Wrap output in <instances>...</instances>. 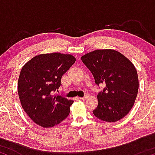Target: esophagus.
<instances>
[{"mask_svg":"<svg viewBox=\"0 0 155 155\" xmlns=\"http://www.w3.org/2000/svg\"><path fill=\"white\" fill-rule=\"evenodd\" d=\"M88 97H89L88 95H85L84 97H79V98L80 99V100H86V99L88 98Z\"/></svg>","mask_w":155,"mask_h":155,"instance_id":"1","label":"esophagus"}]
</instances>
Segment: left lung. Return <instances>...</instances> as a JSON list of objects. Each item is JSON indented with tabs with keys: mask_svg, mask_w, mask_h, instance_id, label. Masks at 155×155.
I'll return each mask as SVG.
<instances>
[{
	"mask_svg": "<svg viewBox=\"0 0 155 155\" xmlns=\"http://www.w3.org/2000/svg\"><path fill=\"white\" fill-rule=\"evenodd\" d=\"M81 60L90 69L97 84L106 85L97 94V118L114 122L124 117L134 105L138 91V77L134 65L114 49H96L85 54Z\"/></svg>",
	"mask_w": 155,
	"mask_h": 155,
	"instance_id": "8db88e82",
	"label": "left lung"
}]
</instances>
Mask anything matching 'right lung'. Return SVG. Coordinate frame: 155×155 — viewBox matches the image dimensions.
I'll return each instance as SVG.
<instances>
[{
    "label": "right lung",
    "mask_w": 155,
    "mask_h": 155,
    "mask_svg": "<svg viewBox=\"0 0 155 155\" xmlns=\"http://www.w3.org/2000/svg\"><path fill=\"white\" fill-rule=\"evenodd\" d=\"M75 61L72 54H41L22 68L17 87L19 101L28 117L41 127H54L68 116L74 101L53 92L59 89L62 76Z\"/></svg>",
    "instance_id": "obj_1"
}]
</instances>
